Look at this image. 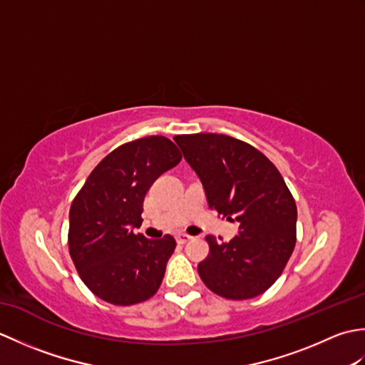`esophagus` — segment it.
I'll return each mask as SVG.
<instances>
[{
	"label": "esophagus",
	"mask_w": 365,
	"mask_h": 365,
	"mask_svg": "<svg viewBox=\"0 0 365 365\" xmlns=\"http://www.w3.org/2000/svg\"><path fill=\"white\" fill-rule=\"evenodd\" d=\"M175 240H177L178 245H185V243H188L190 240H192V237L188 235V234H178V235L175 237Z\"/></svg>",
	"instance_id": "obj_1"
}]
</instances>
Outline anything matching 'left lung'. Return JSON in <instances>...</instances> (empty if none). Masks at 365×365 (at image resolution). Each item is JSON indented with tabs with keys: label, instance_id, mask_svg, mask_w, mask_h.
<instances>
[{
	"label": "left lung",
	"instance_id": "obj_1",
	"mask_svg": "<svg viewBox=\"0 0 365 365\" xmlns=\"http://www.w3.org/2000/svg\"><path fill=\"white\" fill-rule=\"evenodd\" d=\"M202 182L208 207L238 221V235L218 245L213 235L199 276L213 293L250 299L267 292L297 243V204L281 173L247 143L216 133L174 138Z\"/></svg>",
	"mask_w": 365,
	"mask_h": 365
}]
</instances>
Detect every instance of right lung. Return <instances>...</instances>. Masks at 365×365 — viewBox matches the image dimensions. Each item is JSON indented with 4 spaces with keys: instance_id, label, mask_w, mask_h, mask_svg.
I'll list each match as a JSON object with an SVG mask.
<instances>
[{
    "instance_id": "1",
    "label": "right lung",
    "mask_w": 365,
    "mask_h": 365,
    "mask_svg": "<svg viewBox=\"0 0 365 365\" xmlns=\"http://www.w3.org/2000/svg\"><path fill=\"white\" fill-rule=\"evenodd\" d=\"M180 160V150L165 136L136 139L108 153L75 196L68 252L81 281L100 299L131 306L160 289L175 240H149L133 229L141 226L152 183Z\"/></svg>"
}]
</instances>
